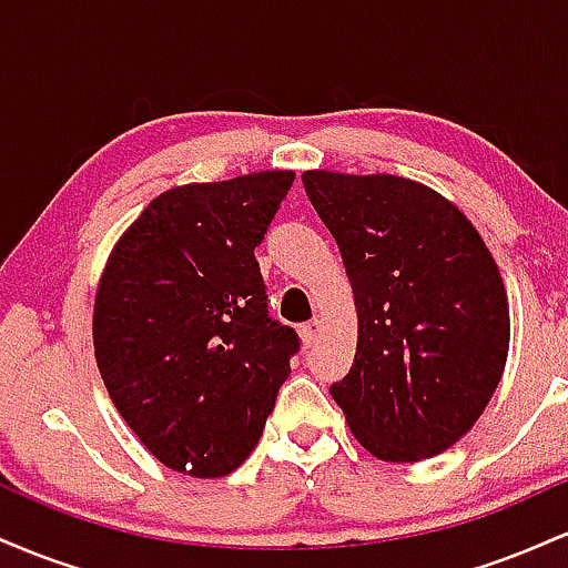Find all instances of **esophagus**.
<instances>
[{"label": "esophagus", "instance_id": "obj_1", "mask_svg": "<svg viewBox=\"0 0 568 568\" xmlns=\"http://www.w3.org/2000/svg\"><path fill=\"white\" fill-rule=\"evenodd\" d=\"M321 331H323V323L317 321V317H315V321L298 325V336H302L304 347H312V344H315L317 338H321Z\"/></svg>", "mask_w": 568, "mask_h": 568}]
</instances>
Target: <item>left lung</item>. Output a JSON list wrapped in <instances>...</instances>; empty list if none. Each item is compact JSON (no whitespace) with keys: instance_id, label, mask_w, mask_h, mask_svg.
Returning <instances> with one entry per match:
<instances>
[{"instance_id":"obj_1","label":"left lung","mask_w":568,"mask_h":568,"mask_svg":"<svg viewBox=\"0 0 568 568\" xmlns=\"http://www.w3.org/2000/svg\"><path fill=\"white\" fill-rule=\"evenodd\" d=\"M357 306V352L331 384L352 435L384 462L454 446L491 400L510 344L497 262L459 207L400 175L306 171Z\"/></svg>"}]
</instances>
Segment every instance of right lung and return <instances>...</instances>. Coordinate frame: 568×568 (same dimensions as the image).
<instances>
[{
	"mask_svg": "<svg viewBox=\"0 0 568 568\" xmlns=\"http://www.w3.org/2000/svg\"><path fill=\"white\" fill-rule=\"evenodd\" d=\"M291 171L162 192L114 245L95 293V363L165 467L219 478L262 438L298 334L270 317L262 245Z\"/></svg>",
	"mask_w": 568,
	"mask_h": 568,
	"instance_id": "obj_1",
	"label": "right lung"
}]
</instances>
